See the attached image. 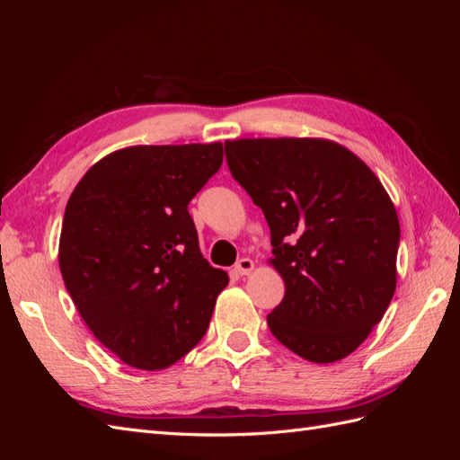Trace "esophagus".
Wrapping results in <instances>:
<instances>
[{
  "label": "esophagus",
  "mask_w": 460,
  "mask_h": 460,
  "mask_svg": "<svg viewBox=\"0 0 460 460\" xmlns=\"http://www.w3.org/2000/svg\"><path fill=\"white\" fill-rule=\"evenodd\" d=\"M253 261L249 259V257H243V259H240L238 262H235V267H234V270H235V274H240V276H247L249 272L253 270Z\"/></svg>",
  "instance_id": "esophagus-1"
}]
</instances>
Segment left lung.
Masks as SVG:
<instances>
[{"instance_id": "8db88e82", "label": "left lung", "mask_w": 460, "mask_h": 460, "mask_svg": "<svg viewBox=\"0 0 460 460\" xmlns=\"http://www.w3.org/2000/svg\"><path fill=\"white\" fill-rule=\"evenodd\" d=\"M228 169L262 208L286 294L274 338L311 363L351 355L392 303L399 218L355 153L314 137L225 142Z\"/></svg>"}]
</instances>
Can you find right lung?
Returning <instances> with one entry per match:
<instances>
[{"label":"right lung","mask_w":460,"mask_h":460,"mask_svg":"<svg viewBox=\"0 0 460 460\" xmlns=\"http://www.w3.org/2000/svg\"><path fill=\"white\" fill-rule=\"evenodd\" d=\"M222 144L134 146L97 161L68 198L59 267L93 336L142 370L174 365L205 336L228 274L199 252L188 203Z\"/></svg>","instance_id":"add662e5"}]
</instances>
